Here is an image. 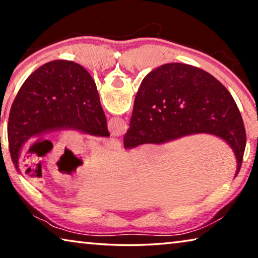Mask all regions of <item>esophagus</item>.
Listing matches in <instances>:
<instances>
[{
	"instance_id": "34e87169",
	"label": "esophagus",
	"mask_w": 258,
	"mask_h": 258,
	"mask_svg": "<svg viewBox=\"0 0 258 258\" xmlns=\"http://www.w3.org/2000/svg\"><path fill=\"white\" fill-rule=\"evenodd\" d=\"M106 145L109 148H110V149H112V150H120V148H121V142L119 141L118 139H110V140H108Z\"/></svg>"
}]
</instances>
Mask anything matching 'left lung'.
Segmentation results:
<instances>
[{"instance_id":"1","label":"left lung","mask_w":258,"mask_h":258,"mask_svg":"<svg viewBox=\"0 0 258 258\" xmlns=\"http://www.w3.org/2000/svg\"><path fill=\"white\" fill-rule=\"evenodd\" d=\"M61 128L110 135L93 78L67 60L51 61L35 71L12 103L8 141L15 167L18 168L20 148L28 139Z\"/></svg>"}]
</instances>
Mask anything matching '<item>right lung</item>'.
Instances as JSON below:
<instances>
[{
    "mask_svg": "<svg viewBox=\"0 0 258 258\" xmlns=\"http://www.w3.org/2000/svg\"><path fill=\"white\" fill-rule=\"evenodd\" d=\"M196 133L224 139L237 157L238 175L246 130L229 91L211 74L184 63H167L148 74L134 100L125 148Z\"/></svg>",
    "mask_w": 258,
    "mask_h": 258,
    "instance_id": "add662e5",
    "label": "right lung"
}]
</instances>
